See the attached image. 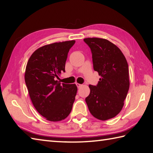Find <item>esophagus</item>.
Here are the masks:
<instances>
[{
	"label": "esophagus",
	"instance_id": "1",
	"mask_svg": "<svg viewBox=\"0 0 153 153\" xmlns=\"http://www.w3.org/2000/svg\"><path fill=\"white\" fill-rule=\"evenodd\" d=\"M76 85H77V88H79V87L82 85H81V84L77 83H76Z\"/></svg>",
	"mask_w": 153,
	"mask_h": 153
}]
</instances>
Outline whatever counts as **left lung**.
Listing matches in <instances>:
<instances>
[{"label": "left lung", "instance_id": "8db88e82", "mask_svg": "<svg viewBox=\"0 0 153 153\" xmlns=\"http://www.w3.org/2000/svg\"><path fill=\"white\" fill-rule=\"evenodd\" d=\"M83 41L91 51L94 70L101 77L96 86L89 85L85 101L91 114L105 121L118 115L124 105L129 87L128 64L120 48L107 39Z\"/></svg>", "mask_w": 153, "mask_h": 153}]
</instances>
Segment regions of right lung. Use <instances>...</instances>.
<instances>
[{
	"instance_id": "obj_1",
	"label": "right lung",
	"mask_w": 153,
	"mask_h": 153,
	"mask_svg": "<svg viewBox=\"0 0 153 153\" xmlns=\"http://www.w3.org/2000/svg\"><path fill=\"white\" fill-rule=\"evenodd\" d=\"M76 41L54 43L39 48L29 59L25 82L31 102L46 120H64L72 109L77 88L76 84H61L56 77L65 71L68 54Z\"/></svg>"
}]
</instances>
